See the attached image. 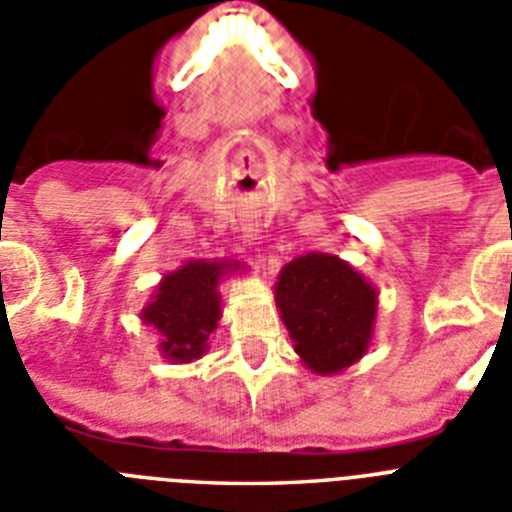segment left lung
Instances as JSON below:
<instances>
[{
	"label": "left lung",
	"instance_id": "left-lung-1",
	"mask_svg": "<svg viewBox=\"0 0 512 512\" xmlns=\"http://www.w3.org/2000/svg\"><path fill=\"white\" fill-rule=\"evenodd\" d=\"M276 307L294 351L317 375H338L367 354L377 291L341 257L309 252L283 265Z\"/></svg>",
	"mask_w": 512,
	"mask_h": 512
}]
</instances>
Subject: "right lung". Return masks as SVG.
Returning <instances> with one entry per match:
<instances>
[{
  "instance_id": "obj_1",
  "label": "right lung",
  "mask_w": 512,
  "mask_h": 512,
  "mask_svg": "<svg viewBox=\"0 0 512 512\" xmlns=\"http://www.w3.org/2000/svg\"><path fill=\"white\" fill-rule=\"evenodd\" d=\"M239 263H210L190 260L182 268L163 276L153 302L145 304L143 322L153 325L161 336L163 359L174 364H187L208 351L210 333L221 320V294L218 286Z\"/></svg>"
}]
</instances>
